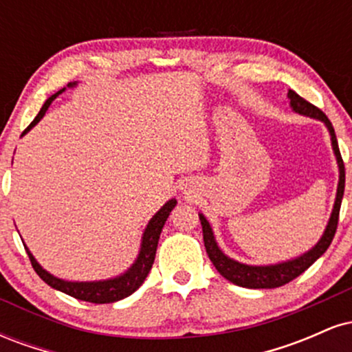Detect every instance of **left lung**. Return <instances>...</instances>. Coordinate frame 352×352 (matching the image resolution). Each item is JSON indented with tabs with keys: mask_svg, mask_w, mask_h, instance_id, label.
Returning <instances> with one entry per match:
<instances>
[{
	"mask_svg": "<svg viewBox=\"0 0 352 352\" xmlns=\"http://www.w3.org/2000/svg\"><path fill=\"white\" fill-rule=\"evenodd\" d=\"M288 99H289V107L296 114L309 117V119L321 120L322 124L328 129L329 137H331V147H333L334 157H336L338 170H339V180H338V190H336V199H334L333 212L326 225L324 232H322L321 238L318 240V243L313 248L305 252L300 256L292 258V260L280 261V263L273 265H246L241 261L233 260L228 254L221 252V248L217 243V238L213 235V230L207 217L204 213H199L201 230H204V243L207 248L208 258L212 261L213 266L217 268V272L228 280L233 285L241 286V288H250V289H272L278 288V286L286 285L296 276H300L301 273H305L319 256H322V253L329 248L331 241H333L334 233L338 228V218H339V208H341L342 195H344V164H342L341 152H339L336 134H334L333 124L329 122V119L322 114V111H319L318 107H314L313 104H309L308 100H305L296 92L289 89L288 91Z\"/></svg>",
	"mask_w": 352,
	"mask_h": 352,
	"instance_id": "8db88e82",
	"label": "left lung"
}]
</instances>
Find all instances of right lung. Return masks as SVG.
<instances>
[{
  "mask_svg": "<svg viewBox=\"0 0 352 352\" xmlns=\"http://www.w3.org/2000/svg\"><path fill=\"white\" fill-rule=\"evenodd\" d=\"M74 86L76 82L67 84V87H74ZM64 91H66V87L60 89V91H58L56 94H52L51 98L46 99V102L43 104L39 114L34 117L33 122L28 125V129L23 132L21 137L26 135L28 132H30L31 129H33L34 125L43 119L44 114H46V111L50 109L52 100L58 98L60 92ZM175 205H177V200L170 199L162 208L159 210V212L155 213V215L151 218V220H148L147 227H145L142 233L139 254H137L134 263L129 266L124 273L117 274L114 278H107V280H96V281L63 280V278H58L54 276V274H51L50 272H46V270L38 263V260L33 256V253L30 252V248H28L26 245H24V248H26V253L28 256H30L34 272L38 273L39 278H41L44 283H47L51 288L69 294V296L76 298V300L96 302V305H106V302L120 301L124 300V298L131 296L135 289H139V286L142 285L145 278H147V274L151 272L153 265V260H155V252H157V245H159L160 233H162L165 221H167V218L170 215L172 210L175 208Z\"/></svg>",
  "mask_w": 352,
  "mask_h": 352,
  "instance_id": "1",
  "label": "right lung"
}]
</instances>
